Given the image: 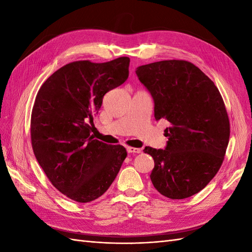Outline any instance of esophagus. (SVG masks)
<instances>
[{
  "label": "esophagus",
  "instance_id": "obj_1",
  "mask_svg": "<svg viewBox=\"0 0 252 252\" xmlns=\"http://www.w3.org/2000/svg\"><path fill=\"white\" fill-rule=\"evenodd\" d=\"M126 151H127V153H130V154H140L142 152V149L129 146V147H126Z\"/></svg>",
  "mask_w": 252,
  "mask_h": 252
}]
</instances>
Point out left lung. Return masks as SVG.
<instances>
[{"label":"left lung","mask_w":252,"mask_h":252,"mask_svg":"<svg viewBox=\"0 0 252 252\" xmlns=\"http://www.w3.org/2000/svg\"><path fill=\"white\" fill-rule=\"evenodd\" d=\"M152 94L156 120L165 119L167 147H145L154 158L151 180L160 194L184 199L205 189L220 170L229 120L218 88L194 63L161 61L136 69Z\"/></svg>","instance_id":"obj_1"}]
</instances>
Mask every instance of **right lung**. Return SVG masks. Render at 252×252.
I'll return each instance as SVG.
<instances>
[{
	"label": "right lung",
	"instance_id": "add662e5",
	"mask_svg": "<svg viewBox=\"0 0 252 252\" xmlns=\"http://www.w3.org/2000/svg\"><path fill=\"white\" fill-rule=\"evenodd\" d=\"M129 57L107 63H69L47 78L31 112V144L47 179L78 202L97 199L109 189L126 157L121 145L91 135L104 95L129 77Z\"/></svg>",
	"mask_w": 252,
	"mask_h": 252
}]
</instances>
